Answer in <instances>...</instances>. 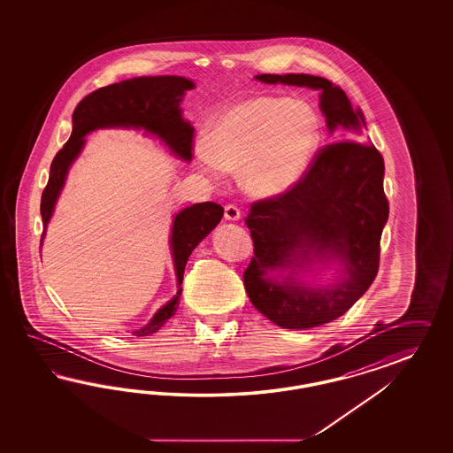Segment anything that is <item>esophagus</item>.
I'll list each match as a JSON object with an SVG mask.
<instances>
[{"mask_svg":"<svg viewBox=\"0 0 453 453\" xmlns=\"http://www.w3.org/2000/svg\"><path fill=\"white\" fill-rule=\"evenodd\" d=\"M224 218L227 220H239L241 211L235 204H226L224 207Z\"/></svg>","mask_w":453,"mask_h":453,"instance_id":"esophagus-1","label":"esophagus"}]
</instances>
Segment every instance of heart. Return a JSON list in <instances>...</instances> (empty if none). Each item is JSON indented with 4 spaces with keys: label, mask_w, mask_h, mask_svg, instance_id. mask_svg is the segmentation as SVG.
Segmentation results:
<instances>
[{
    "label": "heart",
    "mask_w": 453,
    "mask_h": 453,
    "mask_svg": "<svg viewBox=\"0 0 453 453\" xmlns=\"http://www.w3.org/2000/svg\"><path fill=\"white\" fill-rule=\"evenodd\" d=\"M320 142L322 123L311 104L252 96L220 112L197 152L211 174L241 169L247 192L271 197L301 180Z\"/></svg>",
    "instance_id": "1"
}]
</instances>
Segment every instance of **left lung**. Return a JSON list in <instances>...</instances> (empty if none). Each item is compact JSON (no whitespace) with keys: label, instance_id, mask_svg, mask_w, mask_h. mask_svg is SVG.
Here are the masks:
<instances>
[{"label":"left lung","instance_id":"8db88e82","mask_svg":"<svg viewBox=\"0 0 453 453\" xmlns=\"http://www.w3.org/2000/svg\"><path fill=\"white\" fill-rule=\"evenodd\" d=\"M269 84L307 86L320 91V110L330 131L342 126L364 136L367 124L342 88L312 74H259ZM384 157L372 142L335 141L317 151L297 184L282 194L254 201L246 224L254 257L244 288L262 316L284 329H311L343 316L379 273L380 237L388 219ZM339 258L342 283L303 288L291 276L277 283L273 270L300 268L314 260Z\"/></svg>","mask_w":453,"mask_h":453}]
</instances>
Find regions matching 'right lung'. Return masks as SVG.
Instances as JSON below:
<instances>
[{"label": "right lung", "mask_w": 453, "mask_h": 453, "mask_svg": "<svg viewBox=\"0 0 453 453\" xmlns=\"http://www.w3.org/2000/svg\"><path fill=\"white\" fill-rule=\"evenodd\" d=\"M192 81L179 76L134 78L99 88L82 97L73 112V133L63 150L56 152L50 167V179L42 196V237L51 219L53 207L71 163L76 159L84 144V136L97 127L124 126L142 127L148 133L163 137L169 148L189 161L192 157L194 129L182 121L179 103L186 89H192ZM224 209L216 203H199L179 212L173 226L171 246L174 267L180 286L184 269L194 247L211 233L220 219ZM180 290L174 299L161 307L148 326L133 332L137 337L151 335L161 329L178 311Z\"/></svg>", "instance_id": "right-lung-1"}]
</instances>
